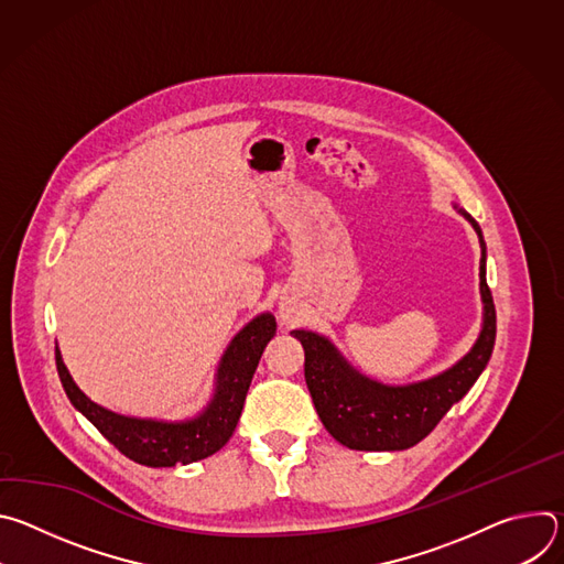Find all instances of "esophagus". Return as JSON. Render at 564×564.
<instances>
[{
    "label": "esophagus",
    "instance_id": "obj_1",
    "mask_svg": "<svg viewBox=\"0 0 564 564\" xmlns=\"http://www.w3.org/2000/svg\"><path fill=\"white\" fill-rule=\"evenodd\" d=\"M279 314H281V318L285 321V324H292L294 316H296V310H294L292 305H288V303H281V307H279Z\"/></svg>",
    "mask_w": 564,
    "mask_h": 564
}]
</instances>
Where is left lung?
I'll return each mask as SVG.
<instances>
[{"instance_id":"8db88e82","label":"left lung","mask_w":564,"mask_h":564,"mask_svg":"<svg viewBox=\"0 0 564 564\" xmlns=\"http://www.w3.org/2000/svg\"><path fill=\"white\" fill-rule=\"evenodd\" d=\"M481 246L479 290L485 301V328L473 350L446 372L411 383L383 386L359 375L333 348V344L307 330H292L305 350V383L314 409L328 433L355 451H404L422 442L440 420L470 390L487 368L496 346V303L487 283V246Z\"/></svg>"}]
</instances>
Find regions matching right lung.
I'll list each match as a JSON object with an SVG mask.
<instances>
[{
    "label": "right lung",
    "instance_id": "1",
    "mask_svg": "<svg viewBox=\"0 0 564 564\" xmlns=\"http://www.w3.org/2000/svg\"><path fill=\"white\" fill-rule=\"evenodd\" d=\"M276 333L272 314L257 316L229 344L220 368L212 404L189 422H153L116 415L98 404L75 386L62 355L55 348V366L70 404L83 413L122 455L144 466H176L205 459L220 451L231 437L246 394L261 361L268 341Z\"/></svg>",
    "mask_w": 564,
    "mask_h": 564
}]
</instances>
